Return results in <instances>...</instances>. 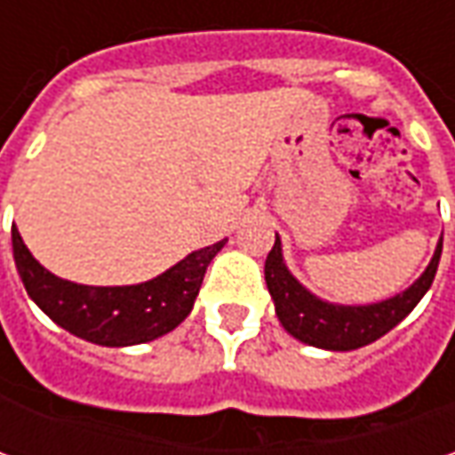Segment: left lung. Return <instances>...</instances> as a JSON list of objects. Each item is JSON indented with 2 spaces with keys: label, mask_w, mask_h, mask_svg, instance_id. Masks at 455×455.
Segmentation results:
<instances>
[{
  "label": "left lung",
  "mask_w": 455,
  "mask_h": 455,
  "mask_svg": "<svg viewBox=\"0 0 455 455\" xmlns=\"http://www.w3.org/2000/svg\"><path fill=\"white\" fill-rule=\"evenodd\" d=\"M441 251H443V237L438 240V248L426 273L403 293L379 304L341 306L322 301L291 275L283 263L281 240L275 235L271 253L266 258V283L275 304V316L291 337L319 349L349 352L385 337L393 326L411 314L435 278Z\"/></svg>",
  "instance_id": "8db88e82"
}]
</instances>
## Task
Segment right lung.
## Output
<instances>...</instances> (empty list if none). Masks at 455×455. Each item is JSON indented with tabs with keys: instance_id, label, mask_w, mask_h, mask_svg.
<instances>
[{
	"instance_id": "right-lung-1",
	"label": "right lung",
	"mask_w": 455,
	"mask_h": 455,
	"mask_svg": "<svg viewBox=\"0 0 455 455\" xmlns=\"http://www.w3.org/2000/svg\"><path fill=\"white\" fill-rule=\"evenodd\" d=\"M222 245L225 240L189 253L147 283L83 286L44 271L27 251L20 230L12 228L14 263L29 299L58 326L100 347L144 344L177 329L192 311L204 271Z\"/></svg>"
}]
</instances>
